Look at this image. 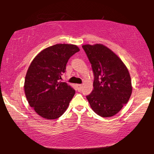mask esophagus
<instances>
[{"label":"esophagus","instance_id":"obj_1","mask_svg":"<svg viewBox=\"0 0 154 154\" xmlns=\"http://www.w3.org/2000/svg\"><path fill=\"white\" fill-rule=\"evenodd\" d=\"M75 86H76L77 90H79V91H81V89H82V85H81V84H76Z\"/></svg>","mask_w":154,"mask_h":154}]
</instances>
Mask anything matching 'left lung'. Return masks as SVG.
I'll return each mask as SVG.
<instances>
[{
    "label": "left lung",
    "instance_id": "1",
    "mask_svg": "<svg viewBox=\"0 0 154 154\" xmlns=\"http://www.w3.org/2000/svg\"><path fill=\"white\" fill-rule=\"evenodd\" d=\"M91 63L94 89L87 100L92 110L102 117L119 112L131 96L130 73L125 64L112 50L102 44L82 46Z\"/></svg>",
    "mask_w": 154,
    "mask_h": 154
}]
</instances>
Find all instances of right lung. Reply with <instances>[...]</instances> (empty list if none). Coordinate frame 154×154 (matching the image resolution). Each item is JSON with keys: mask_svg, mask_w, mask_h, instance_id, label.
Instances as JSON below:
<instances>
[{"mask_svg": "<svg viewBox=\"0 0 154 154\" xmlns=\"http://www.w3.org/2000/svg\"><path fill=\"white\" fill-rule=\"evenodd\" d=\"M79 50L75 45L56 44L40 52L31 62L24 92L29 104L40 116L57 119L68 108L75 91L60 80L69 58Z\"/></svg>", "mask_w": 154, "mask_h": 154, "instance_id": "add662e5", "label": "right lung"}]
</instances>
